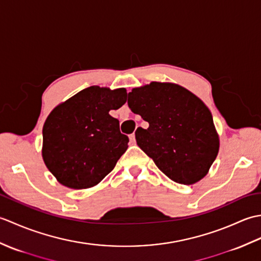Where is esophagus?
Returning a JSON list of instances; mask_svg holds the SVG:
<instances>
[{"label":"esophagus","instance_id":"obj_1","mask_svg":"<svg viewBox=\"0 0 261 261\" xmlns=\"http://www.w3.org/2000/svg\"><path fill=\"white\" fill-rule=\"evenodd\" d=\"M129 138H130V142L131 143H136V135L135 134H132Z\"/></svg>","mask_w":261,"mask_h":261}]
</instances>
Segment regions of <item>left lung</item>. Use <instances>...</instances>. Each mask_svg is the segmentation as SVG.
Listing matches in <instances>:
<instances>
[{"label":"left lung","mask_w":261,"mask_h":261,"mask_svg":"<svg viewBox=\"0 0 261 261\" xmlns=\"http://www.w3.org/2000/svg\"><path fill=\"white\" fill-rule=\"evenodd\" d=\"M127 105L149 123L136 130L137 145L163 173L192 185L207 174L220 140L208 108L186 88L151 82L127 94Z\"/></svg>","instance_id":"8db88e82"}]
</instances>
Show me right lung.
Masks as SVG:
<instances>
[{"mask_svg": "<svg viewBox=\"0 0 261 261\" xmlns=\"http://www.w3.org/2000/svg\"><path fill=\"white\" fill-rule=\"evenodd\" d=\"M125 102V88L91 86L51 111L42 129V158L60 184L90 188L113 170L129 138L109 112Z\"/></svg>", "mask_w": 261, "mask_h": 261, "instance_id": "add662e5", "label": "right lung"}]
</instances>
